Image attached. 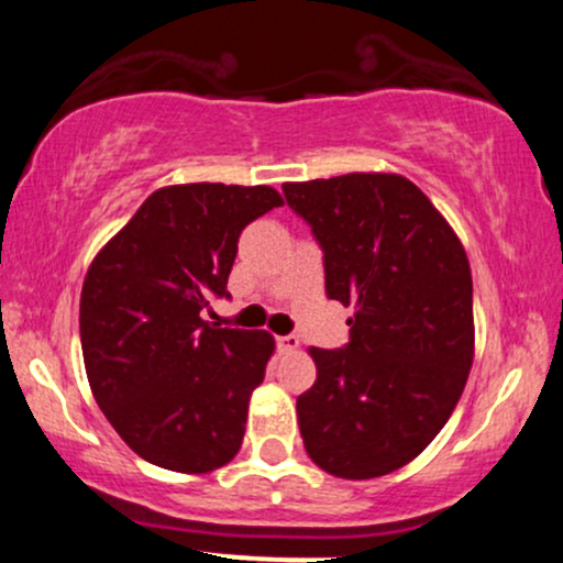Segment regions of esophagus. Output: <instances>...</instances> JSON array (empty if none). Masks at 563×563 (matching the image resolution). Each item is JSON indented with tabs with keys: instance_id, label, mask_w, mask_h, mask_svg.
<instances>
[{
	"instance_id": "esophagus-1",
	"label": "esophagus",
	"mask_w": 563,
	"mask_h": 563,
	"mask_svg": "<svg viewBox=\"0 0 563 563\" xmlns=\"http://www.w3.org/2000/svg\"><path fill=\"white\" fill-rule=\"evenodd\" d=\"M277 349L286 354L296 352V349H299V339H296V335H277Z\"/></svg>"
}]
</instances>
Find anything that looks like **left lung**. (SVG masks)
Instances as JSON below:
<instances>
[{
	"instance_id": "1",
	"label": "left lung",
	"mask_w": 563,
	"mask_h": 563,
	"mask_svg": "<svg viewBox=\"0 0 563 563\" xmlns=\"http://www.w3.org/2000/svg\"><path fill=\"white\" fill-rule=\"evenodd\" d=\"M322 249L325 294L352 303L344 349L312 346L318 380L296 399L309 457L376 479L429 448L474 363V283L463 243L402 174L283 185Z\"/></svg>"
}]
</instances>
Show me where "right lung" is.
I'll use <instances>...</instances> for the list:
<instances>
[{
  "label": "right lung",
  "mask_w": 563,
  "mask_h": 563,
  "mask_svg": "<svg viewBox=\"0 0 563 563\" xmlns=\"http://www.w3.org/2000/svg\"><path fill=\"white\" fill-rule=\"evenodd\" d=\"M275 206L283 198L269 185L161 187L89 264L79 307L89 386L153 466L209 474L241 450L275 339L200 312L230 296L238 238Z\"/></svg>",
  "instance_id": "obj_1"
}]
</instances>
